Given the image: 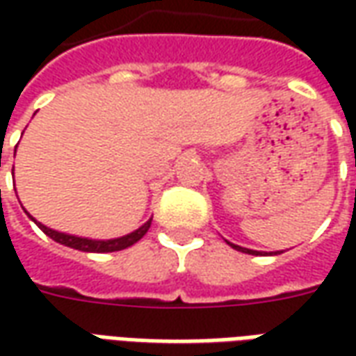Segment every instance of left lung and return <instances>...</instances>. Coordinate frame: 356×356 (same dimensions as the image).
Segmentation results:
<instances>
[{
	"label": "left lung",
	"instance_id": "1",
	"mask_svg": "<svg viewBox=\"0 0 356 356\" xmlns=\"http://www.w3.org/2000/svg\"><path fill=\"white\" fill-rule=\"evenodd\" d=\"M22 137V135H20ZM15 152H17V147H15ZM13 173H15V165H13ZM13 186H15V177H13ZM15 193H17V188H15ZM20 202V200H19ZM22 206V204H20ZM24 209V213H26L32 221H34L40 229H42L49 238H53L55 242L58 244H63V246H68V248H74V250H80V252H120V250H125V248L133 246V244H137L145 234L148 232L150 229V221H147L145 225H140L139 229H135V231L127 232L124 236H118V238H110V240H97V238H88V236H76V234H68V232H63V231H57V229H51L47 225L40 223L38 219L30 216L26 211V208L22 206Z\"/></svg>",
	"mask_w": 356,
	"mask_h": 356
}]
</instances>
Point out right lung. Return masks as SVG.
<instances>
[{"mask_svg": "<svg viewBox=\"0 0 356 356\" xmlns=\"http://www.w3.org/2000/svg\"><path fill=\"white\" fill-rule=\"evenodd\" d=\"M238 250H240V246H238ZM242 252H246V248H244V250H242ZM246 254H254V252H252V250H250V252H246Z\"/></svg>", "mask_w": 356, "mask_h": 356, "instance_id": "1", "label": "right lung"}]
</instances>
